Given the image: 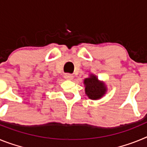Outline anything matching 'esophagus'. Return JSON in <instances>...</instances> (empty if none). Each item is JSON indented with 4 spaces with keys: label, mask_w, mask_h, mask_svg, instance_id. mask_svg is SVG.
<instances>
[{
    "label": "esophagus",
    "mask_w": 147,
    "mask_h": 147,
    "mask_svg": "<svg viewBox=\"0 0 147 147\" xmlns=\"http://www.w3.org/2000/svg\"><path fill=\"white\" fill-rule=\"evenodd\" d=\"M65 79H66V80H73L74 79V76H72L71 74H65L64 76Z\"/></svg>",
    "instance_id": "esophagus-1"
}]
</instances>
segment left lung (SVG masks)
Segmentation results:
<instances>
[{
	"label": "left lung",
	"mask_w": 147,
	"mask_h": 147,
	"mask_svg": "<svg viewBox=\"0 0 147 147\" xmlns=\"http://www.w3.org/2000/svg\"><path fill=\"white\" fill-rule=\"evenodd\" d=\"M84 83L85 85V93L91 99L100 98L107 90L105 84L98 81L96 76L93 75H90L89 78L85 79Z\"/></svg>",
	"instance_id": "left-lung-1"
}]
</instances>
